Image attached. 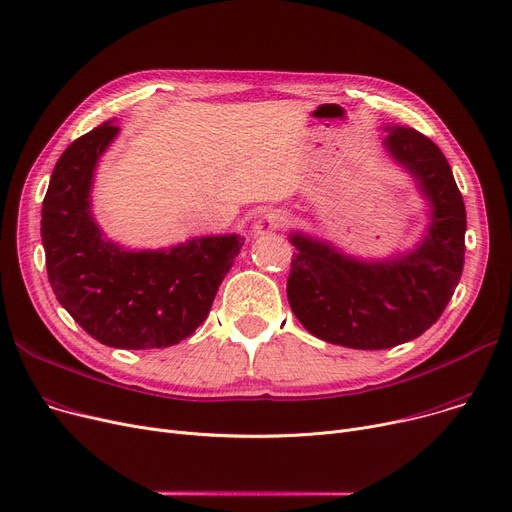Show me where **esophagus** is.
<instances>
[{
    "mask_svg": "<svg viewBox=\"0 0 512 512\" xmlns=\"http://www.w3.org/2000/svg\"><path fill=\"white\" fill-rule=\"evenodd\" d=\"M284 222H286V218L282 211H263L253 224V232H255V236H261V234H267L272 230H278Z\"/></svg>",
    "mask_w": 512,
    "mask_h": 512,
    "instance_id": "1",
    "label": "esophagus"
}]
</instances>
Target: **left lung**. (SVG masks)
Returning a JSON list of instances; mask_svg holds the SVG:
<instances>
[{
	"instance_id": "left-lung-1",
	"label": "left lung",
	"mask_w": 512,
	"mask_h": 512,
	"mask_svg": "<svg viewBox=\"0 0 512 512\" xmlns=\"http://www.w3.org/2000/svg\"><path fill=\"white\" fill-rule=\"evenodd\" d=\"M386 153L407 170L429 205L417 247L386 259H357L332 242L290 232L288 303L305 330L321 340L380 351L432 328L465 263L467 213L446 157L415 128L384 126Z\"/></svg>"
}]
</instances>
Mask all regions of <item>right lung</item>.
<instances>
[{
    "instance_id": "add662e5",
    "label": "right lung",
    "mask_w": 512,
    "mask_h": 512,
    "mask_svg": "<svg viewBox=\"0 0 512 512\" xmlns=\"http://www.w3.org/2000/svg\"><path fill=\"white\" fill-rule=\"evenodd\" d=\"M118 132L107 120L76 139L53 168L41 209L47 276L60 305L101 344L166 348L203 324L245 238L197 236L155 251L107 238L91 211V191Z\"/></svg>"
}]
</instances>
